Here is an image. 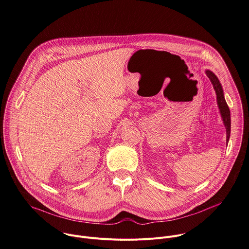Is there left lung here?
<instances>
[{
  "mask_svg": "<svg viewBox=\"0 0 249 249\" xmlns=\"http://www.w3.org/2000/svg\"><path fill=\"white\" fill-rule=\"evenodd\" d=\"M206 75L209 78L213 89L216 92L217 95V102H218V106L222 115V119L224 121V124L226 126V132H227V143L229 141L230 138V133H231V115H230V110L229 107L227 105V102L224 98V94H223V90H222V87L217 79V77L211 72V71H206Z\"/></svg>",
  "mask_w": 249,
  "mask_h": 249,
  "instance_id": "left-lung-1",
  "label": "left lung"
}]
</instances>
